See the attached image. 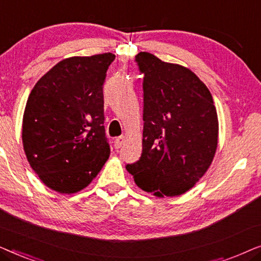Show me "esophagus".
Instances as JSON below:
<instances>
[{
    "mask_svg": "<svg viewBox=\"0 0 261 261\" xmlns=\"http://www.w3.org/2000/svg\"><path fill=\"white\" fill-rule=\"evenodd\" d=\"M124 142V137L123 135H121V137H117L115 140H114V147H115L116 149H119L121 146L123 145Z\"/></svg>",
    "mask_w": 261,
    "mask_h": 261,
    "instance_id": "1",
    "label": "esophagus"
}]
</instances>
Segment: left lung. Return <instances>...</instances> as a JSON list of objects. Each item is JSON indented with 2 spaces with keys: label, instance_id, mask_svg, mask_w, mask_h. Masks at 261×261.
Listing matches in <instances>:
<instances>
[{
  "label": "left lung",
  "instance_id": "8db88e82",
  "mask_svg": "<svg viewBox=\"0 0 261 261\" xmlns=\"http://www.w3.org/2000/svg\"><path fill=\"white\" fill-rule=\"evenodd\" d=\"M144 74L142 153L126 169L135 184L158 197L187 192L209 169L219 121L213 96L187 67L148 52L135 56Z\"/></svg>",
  "mask_w": 261,
  "mask_h": 261
}]
</instances>
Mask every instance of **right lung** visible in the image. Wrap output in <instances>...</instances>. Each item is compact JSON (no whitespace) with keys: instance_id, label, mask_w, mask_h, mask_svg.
Wrapping results in <instances>:
<instances>
[{"instance_id":"obj_1","label":"right lung","mask_w":261,"mask_h":261,"mask_svg":"<svg viewBox=\"0 0 261 261\" xmlns=\"http://www.w3.org/2000/svg\"><path fill=\"white\" fill-rule=\"evenodd\" d=\"M113 53L64 59L28 96L22 142L42 183L60 194L88 187L108 160L103 84Z\"/></svg>"}]
</instances>
